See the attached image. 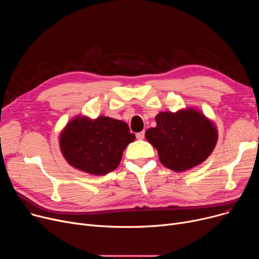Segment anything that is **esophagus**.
Segmentation results:
<instances>
[{"label": "esophagus", "instance_id": "obj_1", "mask_svg": "<svg viewBox=\"0 0 259 259\" xmlns=\"http://www.w3.org/2000/svg\"><path fill=\"white\" fill-rule=\"evenodd\" d=\"M144 138H145V131H142V132L137 133V139H138V140H143Z\"/></svg>", "mask_w": 259, "mask_h": 259}]
</instances>
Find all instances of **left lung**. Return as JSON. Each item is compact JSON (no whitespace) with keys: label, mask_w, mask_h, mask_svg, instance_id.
Returning <instances> with one entry per match:
<instances>
[{"label":"left lung","mask_w":259,"mask_h":259,"mask_svg":"<svg viewBox=\"0 0 259 259\" xmlns=\"http://www.w3.org/2000/svg\"><path fill=\"white\" fill-rule=\"evenodd\" d=\"M155 121L156 127L148 129L145 137L156 148L161 164L173 171L182 172L199 165L216 145L213 122L194 109L160 112Z\"/></svg>","instance_id":"left-lung-1"}]
</instances>
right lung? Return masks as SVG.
I'll use <instances>...</instances> for the list:
<instances>
[{"label": "right lung", "instance_id": "obj_1", "mask_svg": "<svg viewBox=\"0 0 259 259\" xmlns=\"http://www.w3.org/2000/svg\"><path fill=\"white\" fill-rule=\"evenodd\" d=\"M135 140L125 121L100 116L91 120L75 117L60 137L61 150L74 168L104 175L113 171L120 162L125 148Z\"/></svg>", "mask_w": 259, "mask_h": 259}]
</instances>
